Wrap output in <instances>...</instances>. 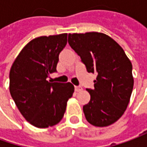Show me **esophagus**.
Segmentation results:
<instances>
[{"mask_svg":"<svg viewBox=\"0 0 147 147\" xmlns=\"http://www.w3.org/2000/svg\"><path fill=\"white\" fill-rule=\"evenodd\" d=\"M83 89H82V87L81 86H75V91H76V92H79L80 90H82Z\"/></svg>","mask_w":147,"mask_h":147,"instance_id":"obj_1","label":"esophagus"}]
</instances>
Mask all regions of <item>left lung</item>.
<instances>
[{
    "mask_svg": "<svg viewBox=\"0 0 147 147\" xmlns=\"http://www.w3.org/2000/svg\"><path fill=\"white\" fill-rule=\"evenodd\" d=\"M68 42L87 71L97 73L94 88L86 90L90 94L83 106L86 120L95 127L114 123L130 101L134 84L131 61L118 42L103 33L69 34Z\"/></svg>",
    "mask_w": 147,
    "mask_h": 147,
    "instance_id": "left-lung-1",
    "label": "left lung"
}]
</instances>
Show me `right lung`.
Returning a JSON list of instances; mask_svg holds the SVG:
<instances>
[{
  "label": "right lung",
  "instance_id": "obj_1",
  "mask_svg": "<svg viewBox=\"0 0 147 147\" xmlns=\"http://www.w3.org/2000/svg\"><path fill=\"white\" fill-rule=\"evenodd\" d=\"M67 42V34L36 38L24 47L10 68L11 97L23 117L36 127L57 124L73 94L71 83L47 80L57 71L58 56Z\"/></svg>",
  "mask_w": 147,
  "mask_h": 147
}]
</instances>
